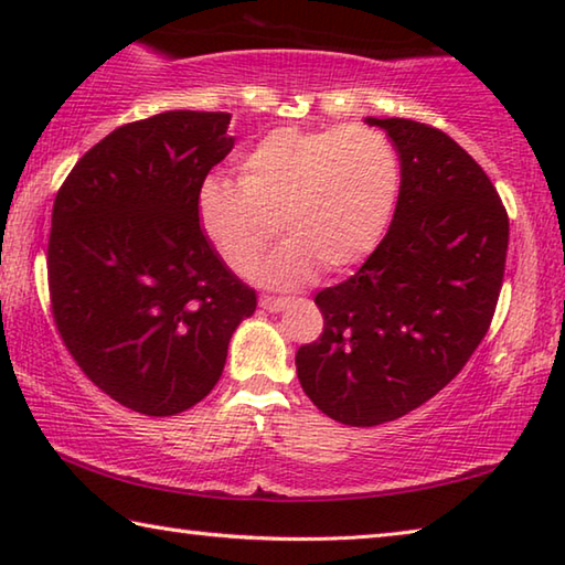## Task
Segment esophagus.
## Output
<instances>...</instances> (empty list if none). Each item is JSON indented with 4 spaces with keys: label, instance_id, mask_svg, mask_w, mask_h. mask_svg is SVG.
Listing matches in <instances>:
<instances>
[{
    "label": "esophagus",
    "instance_id": "34e87169",
    "mask_svg": "<svg viewBox=\"0 0 565 565\" xmlns=\"http://www.w3.org/2000/svg\"><path fill=\"white\" fill-rule=\"evenodd\" d=\"M259 306L264 311H271V313H276V311H281L284 306H286V301L284 299H276V296H262L259 299Z\"/></svg>",
    "mask_w": 565,
    "mask_h": 565
}]
</instances>
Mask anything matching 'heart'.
<instances>
[{"label":"heart","instance_id":"1","mask_svg":"<svg viewBox=\"0 0 565 565\" xmlns=\"http://www.w3.org/2000/svg\"><path fill=\"white\" fill-rule=\"evenodd\" d=\"M401 164L379 129L281 127L238 159V184L222 177L199 189V224L228 269L252 276L279 232L286 242L262 279L309 281L366 262L396 214Z\"/></svg>","mask_w":565,"mask_h":565}]
</instances>
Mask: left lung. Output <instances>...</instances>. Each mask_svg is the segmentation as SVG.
<instances>
[{"mask_svg":"<svg viewBox=\"0 0 565 565\" xmlns=\"http://www.w3.org/2000/svg\"><path fill=\"white\" fill-rule=\"evenodd\" d=\"M366 124L398 151L394 222L356 274L317 294L323 333L296 351L306 396L347 426L406 416L466 366L509 252V214L466 149L420 121Z\"/></svg>","mask_w":565,"mask_h":565,"instance_id":"obj_1","label":"left lung"}]
</instances>
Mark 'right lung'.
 <instances>
[{"instance_id": "obj_1", "label": "right lung", "mask_w": 565, "mask_h": 565, "mask_svg": "<svg viewBox=\"0 0 565 565\" xmlns=\"http://www.w3.org/2000/svg\"><path fill=\"white\" fill-rule=\"evenodd\" d=\"M226 111L124 124L84 154L52 209L56 329L104 394L174 416L216 386L256 294L199 226V189L234 149Z\"/></svg>"}]
</instances>
